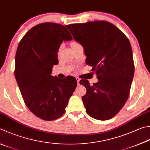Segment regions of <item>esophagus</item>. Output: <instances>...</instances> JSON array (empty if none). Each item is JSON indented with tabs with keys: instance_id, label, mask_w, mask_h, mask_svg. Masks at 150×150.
<instances>
[{
	"instance_id": "34e87169",
	"label": "esophagus",
	"mask_w": 150,
	"mask_h": 150,
	"mask_svg": "<svg viewBox=\"0 0 150 150\" xmlns=\"http://www.w3.org/2000/svg\"><path fill=\"white\" fill-rule=\"evenodd\" d=\"M76 80H77V83H78V85L80 84V79L78 77H77V78H76Z\"/></svg>"
}]
</instances>
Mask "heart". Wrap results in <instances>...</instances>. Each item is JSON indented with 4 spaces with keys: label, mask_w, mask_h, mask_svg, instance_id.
Returning a JSON list of instances; mask_svg holds the SVG:
<instances>
[{
    "label": "heart",
    "mask_w": 150,
    "mask_h": 150,
    "mask_svg": "<svg viewBox=\"0 0 150 150\" xmlns=\"http://www.w3.org/2000/svg\"><path fill=\"white\" fill-rule=\"evenodd\" d=\"M78 44V43H76V42H73L72 43V45H73V44Z\"/></svg>",
    "instance_id": "obj_1"
}]
</instances>
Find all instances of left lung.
<instances>
[{"instance_id":"1","label":"left lung","mask_w":150,"mask_h":150,"mask_svg":"<svg viewBox=\"0 0 150 150\" xmlns=\"http://www.w3.org/2000/svg\"><path fill=\"white\" fill-rule=\"evenodd\" d=\"M65 27L83 46L86 63L92 67L98 80L92 86L86 80L80 81L87 89L81 98L87 114L98 120L111 119L125 104L133 79L134 62L129 39L108 21Z\"/></svg>"}]
</instances>
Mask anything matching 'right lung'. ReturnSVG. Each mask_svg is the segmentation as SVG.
Segmentation results:
<instances>
[{
  "label": "right lung",
  "instance_id": "1",
  "mask_svg": "<svg viewBox=\"0 0 150 150\" xmlns=\"http://www.w3.org/2000/svg\"><path fill=\"white\" fill-rule=\"evenodd\" d=\"M71 40L63 25L44 23L30 29L19 43L15 77L25 104L42 120L62 116L77 86L72 76L59 79L51 75L53 66L59 63L60 45Z\"/></svg>",
  "mask_w": 150,
  "mask_h": 150
}]
</instances>
